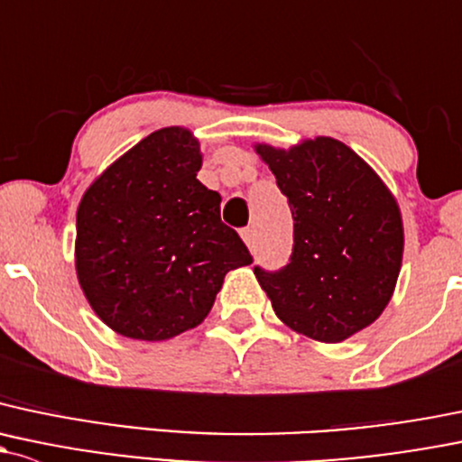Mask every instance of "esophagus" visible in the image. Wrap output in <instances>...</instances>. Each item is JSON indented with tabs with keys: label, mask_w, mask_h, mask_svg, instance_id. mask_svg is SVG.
Returning a JSON list of instances; mask_svg holds the SVG:
<instances>
[{
	"label": "esophagus",
	"mask_w": 462,
	"mask_h": 462,
	"mask_svg": "<svg viewBox=\"0 0 462 462\" xmlns=\"http://www.w3.org/2000/svg\"><path fill=\"white\" fill-rule=\"evenodd\" d=\"M241 236H244L247 245H252L254 244V227H244V230H241Z\"/></svg>",
	"instance_id": "obj_1"
}]
</instances>
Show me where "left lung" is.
Returning a JSON list of instances; mask_svg holds the SVG:
<instances>
[{
	"instance_id": "left-lung-1",
	"label": "left lung",
	"mask_w": 462,
	"mask_h": 462,
	"mask_svg": "<svg viewBox=\"0 0 462 462\" xmlns=\"http://www.w3.org/2000/svg\"><path fill=\"white\" fill-rule=\"evenodd\" d=\"M254 150L294 218L290 263L254 268L256 281L290 329L320 343L346 341L381 317L394 294L405 245L396 197L338 139Z\"/></svg>"
}]
</instances>
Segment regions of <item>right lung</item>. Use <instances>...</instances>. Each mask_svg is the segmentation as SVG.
I'll list each match as a JSON object with an SVG mask.
<instances>
[{
	"label": "right lung",
	"instance_id": "obj_1",
	"mask_svg": "<svg viewBox=\"0 0 462 462\" xmlns=\"http://www.w3.org/2000/svg\"><path fill=\"white\" fill-rule=\"evenodd\" d=\"M201 163L197 137L170 125L121 154L81 197L77 281L121 337L168 341L197 328L227 272L252 263L221 221V194L197 179Z\"/></svg>",
	"mask_w": 462,
	"mask_h": 462
}]
</instances>
